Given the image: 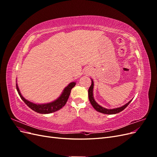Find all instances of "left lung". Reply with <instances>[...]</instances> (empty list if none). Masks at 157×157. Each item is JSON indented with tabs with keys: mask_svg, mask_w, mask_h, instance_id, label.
<instances>
[{
	"mask_svg": "<svg viewBox=\"0 0 157 157\" xmlns=\"http://www.w3.org/2000/svg\"><path fill=\"white\" fill-rule=\"evenodd\" d=\"M93 88H94V82L93 80H92V84L90 87L88 89V98H89V100L91 103L92 105L93 106V107L96 109V110L99 113H101L103 114H108V115H112V114H117L121 112L122 111L124 110V109L130 104V103L131 102V101H130L128 103H127L126 105H123L121 107H118V108H116V109H107L104 107H101L100 105H99L95 101L94 99V96H93Z\"/></svg>",
	"mask_w": 157,
	"mask_h": 157,
	"instance_id": "left-lung-1",
	"label": "left lung"
}]
</instances>
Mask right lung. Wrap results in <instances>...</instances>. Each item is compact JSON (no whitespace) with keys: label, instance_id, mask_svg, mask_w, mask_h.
I'll return each mask as SVG.
<instances>
[{"label":"right lung","instance_id":"right-lung-1","mask_svg":"<svg viewBox=\"0 0 157 157\" xmlns=\"http://www.w3.org/2000/svg\"><path fill=\"white\" fill-rule=\"evenodd\" d=\"M75 85H76V83L75 82L70 83L68 86L64 89L62 94L61 95V96L58 99H56V101L52 103L42 104V105L41 104H35L27 101V99H25L21 96V94L20 92V90H19L17 84H16V89L22 100L24 101L26 105L29 108H31L32 110L40 114H48V113L56 112L57 111L59 110L60 109L62 108L65 105L66 103H67L68 100V98L71 94V89H72Z\"/></svg>","mask_w":157,"mask_h":157}]
</instances>
